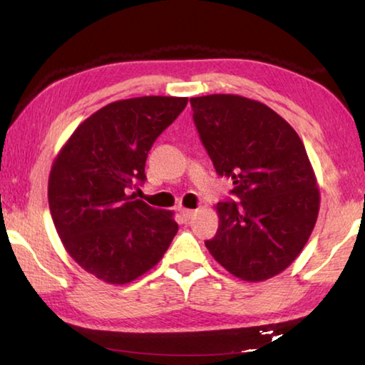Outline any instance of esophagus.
<instances>
[{
  "mask_svg": "<svg viewBox=\"0 0 365 365\" xmlns=\"http://www.w3.org/2000/svg\"><path fill=\"white\" fill-rule=\"evenodd\" d=\"M180 214H182V217L185 220H190L195 215V211H193V209H185L183 207V209H180Z\"/></svg>",
  "mask_w": 365,
  "mask_h": 365,
  "instance_id": "34e87169",
  "label": "esophagus"
}]
</instances>
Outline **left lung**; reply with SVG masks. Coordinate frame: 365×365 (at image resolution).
<instances>
[{
	"label": "left lung",
	"mask_w": 365,
	"mask_h": 365,
	"mask_svg": "<svg viewBox=\"0 0 365 365\" xmlns=\"http://www.w3.org/2000/svg\"><path fill=\"white\" fill-rule=\"evenodd\" d=\"M219 175L238 202H217L219 228L206 248L246 282L279 275L304 248L320 205L317 178L294 128L265 104L238 95L190 100Z\"/></svg>",
	"instance_id": "left-lung-1"
}]
</instances>
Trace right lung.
Segmentation results:
<instances>
[{"instance_id":"1","label":"right lung","mask_w":365,"mask_h":365,"mask_svg":"<svg viewBox=\"0 0 365 365\" xmlns=\"http://www.w3.org/2000/svg\"><path fill=\"white\" fill-rule=\"evenodd\" d=\"M188 98L141 96L110 103L85 119L61 148L48 180L49 211L66 251L110 285L153 269L178 230L174 212L135 200L156 138Z\"/></svg>"}]
</instances>
